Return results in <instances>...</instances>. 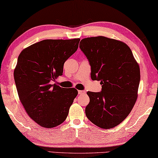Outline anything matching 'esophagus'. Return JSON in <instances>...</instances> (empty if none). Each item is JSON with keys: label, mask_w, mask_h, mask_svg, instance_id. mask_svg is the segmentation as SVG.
I'll list each match as a JSON object with an SVG mask.
<instances>
[{"label": "esophagus", "mask_w": 158, "mask_h": 158, "mask_svg": "<svg viewBox=\"0 0 158 158\" xmlns=\"http://www.w3.org/2000/svg\"><path fill=\"white\" fill-rule=\"evenodd\" d=\"M85 93H86L84 90H78V94H85Z\"/></svg>", "instance_id": "34e87169"}]
</instances>
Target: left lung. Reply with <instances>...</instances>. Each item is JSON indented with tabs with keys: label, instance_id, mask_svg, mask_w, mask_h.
<instances>
[{
	"label": "left lung",
	"instance_id": "8db88e82",
	"mask_svg": "<svg viewBox=\"0 0 158 158\" xmlns=\"http://www.w3.org/2000/svg\"><path fill=\"white\" fill-rule=\"evenodd\" d=\"M80 48L91 65V78L100 81V93H87L88 119L97 127L111 128L129 114L138 98L139 65L124 42L103 36L87 37Z\"/></svg>",
	"mask_w": 158,
	"mask_h": 158
}]
</instances>
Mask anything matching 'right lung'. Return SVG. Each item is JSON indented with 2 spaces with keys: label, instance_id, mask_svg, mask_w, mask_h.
Returning a JSON list of instances; mask_svg holds the SVG:
<instances>
[{
  "label": "right lung",
  "instance_id": "obj_1",
  "mask_svg": "<svg viewBox=\"0 0 158 158\" xmlns=\"http://www.w3.org/2000/svg\"><path fill=\"white\" fill-rule=\"evenodd\" d=\"M80 39L45 40L22 51L14 70L19 99L27 114L42 127L65 120L77 95L74 88L51 84L63 74L65 60L76 52Z\"/></svg>",
  "mask_w": 158,
  "mask_h": 158
}]
</instances>
